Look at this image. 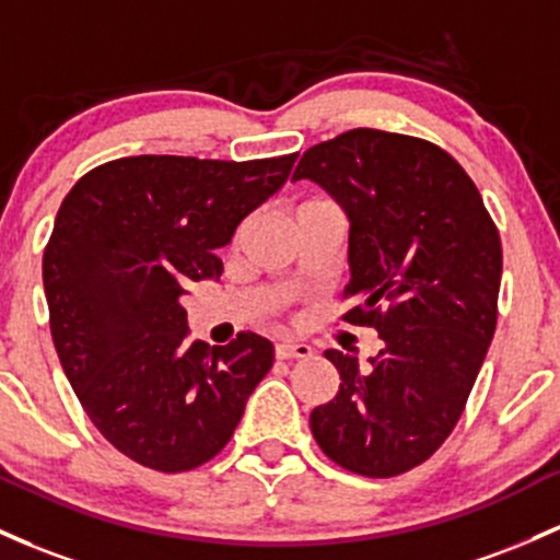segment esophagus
<instances>
[{
	"mask_svg": "<svg viewBox=\"0 0 560 560\" xmlns=\"http://www.w3.org/2000/svg\"><path fill=\"white\" fill-rule=\"evenodd\" d=\"M313 353L311 346H305V342H279L276 346V359H308V355Z\"/></svg>",
	"mask_w": 560,
	"mask_h": 560,
	"instance_id": "1",
	"label": "esophagus"
}]
</instances>
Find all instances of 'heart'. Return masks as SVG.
Here are the masks:
<instances>
[{
	"label": "heart",
	"mask_w": 560,
	"mask_h": 560,
	"mask_svg": "<svg viewBox=\"0 0 560 560\" xmlns=\"http://www.w3.org/2000/svg\"><path fill=\"white\" fill-rule=\"evenodd\" d=\"M322 205H329V201H322V199H308V201H300V205H298V210H294V212L313 210V207H322Z\"/></svg>",
	"instance_id": "b5f03b06"
}]
</instances>
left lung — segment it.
Listing matches in <instances>:
<instances>
[{
  "instance_id": "8db88e82",
  "label": "left lung",
  "mask_w": 560,
  "mask_h": 560,
  "mask_svg": "<svg viewBox=\"0 0 560 560\" xmlns=\"http://www.w3.org/2000/svg\"><path fill=\"white\" fill-rule=\"evenodd\" d=\"M318 183L350 220L348 324L377 329L372 370L327 350L340 390L311 411L331 463L401 476L457 425L497 327L502 244L470 175L411 135L348 130L303 153L292 180Z\"/></svg>"
}]
</instances>
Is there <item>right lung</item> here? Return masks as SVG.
<instances>
[{"label":"right lung","mask_w":560,"mask_h":560,"mask_svg":"<svg viewBox=\"0 0 560 560\" xmlns=\"http://www.w3.org/2000/svg\"><path fill=\"white\" fill-rule=\"evenodd\" d=\"M294 159H114L60 205L42 257L55 350L92 425L143 468L210 463L273 366L255 331L212 350L190 342L180 294L220 279L218 249Z\"/></svg>","instance_id":"add662e5"}]
</instances>
